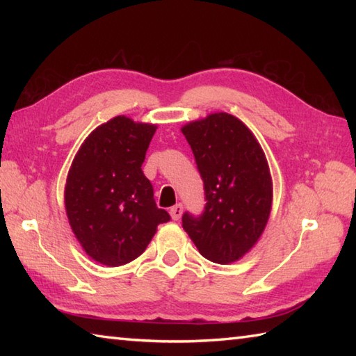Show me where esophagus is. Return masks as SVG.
<instances>
[{"instance_id": "obj_1", "label": "esophagus", "mask_w": 356, "mask_h": 356, "mask_svg": "<svg viewBox=\"0 0 356 356\" xmlns=\"http://www.w3.org/2000/svg\"><path fill=\"white\" fill-rule=\"evenodd\" d=\"M182 213H184V207L180 205H176V207H172L171 209H170V214H171V218L172 220H179L180 217H182Z\"/></svg>"}]
</instances>
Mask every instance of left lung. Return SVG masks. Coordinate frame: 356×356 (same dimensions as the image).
I'll use <instances>...</instances> for the list:
<instances>
[{"instance_id": "8db88e82", "label": "left lung", "mask_w": 356, "mask_h": 356, "mask_svg": "<svg viewBox=\"0 0 356 356\" xmlns=\"http://www.w3.org/2000/svg\"><path fill=\"white\" fill-rule=\"evenodd\" d=\"M180 130L191 145L207 197L200 217L184 214V229L209 261H237L255 246L270 216L272 177L264 151L238 118L223 111Z\"/></svg>"}]
</instances>
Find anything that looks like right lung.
Instances as JSON below:
<instances>
[{
    "label": "right lung",
    "mask_w": 356,
    "mask_h": 356,
    "mask_svg": "<svg viewBox=\"0 0 356 356\" xmlns=\"http://www.w3.org/2000/svg\"><path fill=\"white\" fill-rule=\"evenodd\" d=\"M156 130L154 124L113 118L82 142L67 174L70 228L90 259L104 266L138 259L157 226L170 220L156 207L153 186L140 168Z\"/></svg>",
    "instance_id": "right-lung-1"
}]
</instances>
